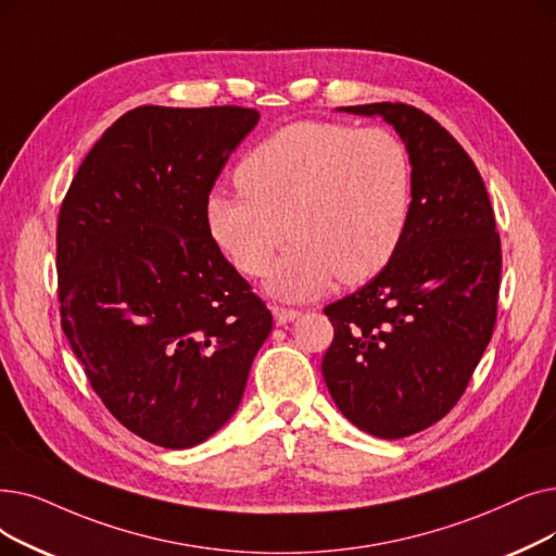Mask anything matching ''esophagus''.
<instances>
[{
    "label": "esophagus",
    "mask_w": 556,
    "mask_h": 556,
    "mask_svg": "<svg viewBox=\"0 0 556 556\" xmlns=\"http://www.w3.org/2000/svg\"><path fill=\"white\" fill-rule=\"evenodd\" d=\"M273 316H275L277 325H286V323H293L295 318H300V311L286 308V306H273Z\"/></svg>",
    "instance_id": "34e87169"
}]
</instances>
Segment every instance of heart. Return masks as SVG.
I'll use <instances>...</instances> for the list:
<instances>
[{"mask_svg": "<svg viewBox=\"0 0 556 556\" xmlns=\"http://www.w3.org/2000/svg\"><path fill=\"white\" fill-rule=\"evenodd\" d=\"M236 181L240 192H208V236L238 273L261 277L288 231L293 245L268 277L281 300L318 298L336 277H375L412 215V154L383 127L288 125L245 156Z\"/></svg>", "mask_w": 556, "mask_h": 556, "instance_id": "heart-1", "label": "heart"}]
</instances>
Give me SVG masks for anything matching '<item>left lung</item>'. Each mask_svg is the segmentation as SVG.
Here are the masks:
<instances>
[{
	"label": "left lung",
	"instance_id": "obj_1",
	"mask_svg": "<svg viewBox=\"0 0 556 556\" xmlns=\"http://www.w3.org/2000/svg\"><path fill=\"white\" fill-rule=\"evenodd\" d=\"M414 163L412 215L389 265L325 306L333 341L323 377L341 414L377 439H404L450 414L497 316L500 233L472 159L425 111L379 102Z\"/></svg>",
	"mask_w": 556,
	"mask_h": 556
}]
</instances>
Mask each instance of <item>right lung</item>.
<instances>
[{
	"mask_svg": "<svg viewBox=\"0 0 556 556\" xmlns=\"http://www.w3.org/2000/svg\"><path fill=\"white\" fill-rule=\"evenodd\" d=\"M256 123L243 106H138L94 142L61 204L67 343L115 420L167 450L206 441L236 414L273 329L204 220Z\"/></svg>",
	"mask_w": 556,
	"mask_h": 556,
	"instance_id": "obj_1",
	"label": "right lung"
}]
</instances>
